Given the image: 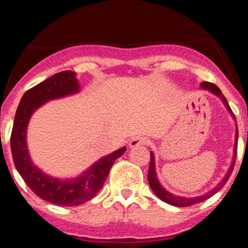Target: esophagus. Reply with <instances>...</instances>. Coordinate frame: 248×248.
I'll return each instance as SVG.
<instances>
[{
  "label": "esophagus",
  "mask_w": 248,
  "mask_h": 248,
  "mask_svg": "<svg viewBox=\"0 0 248 248\" xmlns=\"http://www.w3.org/2000/svg\"><path fill=\"white\" fill-rule=\"evenodd\" d=\"M146 139L144 137H135L129 141V146L130 148H138L140 145H145Z\"/></svg>",
  "instance_id": "obj_1"
}]
</instances>
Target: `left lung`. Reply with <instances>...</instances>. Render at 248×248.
Instances as JSON below:
<instances>
[{
  "label": "left lung",
  "instance_id": "1",
  "mask_svg": "<svg viewBox=\"0 0 248 248\" xmlns=\"http://www.w3.org/2000/svg\"><path fill=\"white\" fill-rule=\"evenodd\" d=\"M200 88L203 89V91H209L210 93L215 94L216 97L220 98L222 100L223 105L226 107L227 110L230 111V114L232 115V118L235 119V115L232 113L231 108H230L229 103H227L226 98L223 97L222 92L220 91L218 87H216L215 84L209 82H202L200 83ZM237 139H238V130H237V124H236V135H235V145H233V157H232V161H231V165H230L229 170H227L226 175L223 176L222 180L217 184V185L212 187L210 191L205 192V194L200 195V196H195V198H185V196H179V195H174L171 192H169L168 190L164 189V186L160 184L159 179H157V175H156V168H155V156H154V153L150 151V166H149V172H148V181H149V185H150L151 190L154 191V194L156 195L157 198L160 200L165 201L166 203H170L172 206H177V207H186V206H191L195 205V203H199V202H202V201L207 200L215 195L216 192L220 191L221 189L223 187V185L227 183L229 180L230 175H231L232 170H233V166H235V160H236V153H237Z\"/></svg>",
  "mask_w": 248,
  "mask_h": 248
}]
</instances>
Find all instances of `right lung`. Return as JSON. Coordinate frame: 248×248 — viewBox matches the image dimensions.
I'll return each mask as SVG.
<instances>
[{
  "instance_id": "obj_1",
  "label": "right lung",
  "mask_w": 248,
  "mask_h": 248,
  "mask_svg": "<svg viewBox=\"0 0 248 248\" xmlns=\"http://www.w3.org/2000/svg\"><path fill=\"white\" fill-rule=\"evenodd\" d=\"M79 92L80 85L76 72H61L41 82L23 94L11 134V151L17 171L38 198L58 206H77L92 200L104 185L114 161L126 150L123 146L100 157L78 176L65 179L50 176L32 161L27 146L31 117L49 100L71 97Z\"/></svg>"
}]
</instances>
